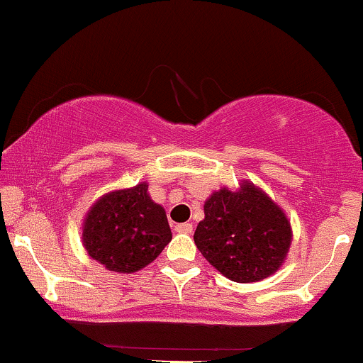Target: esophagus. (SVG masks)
I'll use <instances>...</instances> for the list:
<instances>
[{"label":"esophagus","mask_w":363,"mask_h":363,"mask_svg":"<svg viewBox=\"0 0 363 363\" xmlns=\"http://www.w3.org/2000/svg\"><path fill=\"white\" fill-rule=\"evenodd\" d=\"M176 232H179V234H191L193 232V225L191 223H179L176 225Z\"/></svg>","instance_id":"esophagus-1"}]
</instances>
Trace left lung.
<instances>
[{"label":"left lung","mask_w":363,"mask_h":363,"mask_svg":"<svg viewBox=\"0 0 363 363\" xmlns=\"http://www.w3.org/2000/svg\"><path fill=\"white\" fill-rule=\"evenodd\" d=\"M194 242L206 261L230 280L259 281L281 266L291 230L280 208L245 182L239 193L223 187L208 199Z\"/></svg>","instance_id":"obj_1"}]
</instances>
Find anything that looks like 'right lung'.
<instances>
[{"label": "right lung", "instance_id": "1", "mask_svg": "<svg viewBox=\"0 0 363 363\" xmlns=\"http://www.w3.org/2000/svg\"><path fill=\"white\" fill-rule=\"evenodd\" d=\"M148 184L121 189L99 199L83 225V244L109 272L145 268L172 239L164 208L148 196Z\"/></svg>", "mask_w": 363, "mask_h": 363}]
</instances>
